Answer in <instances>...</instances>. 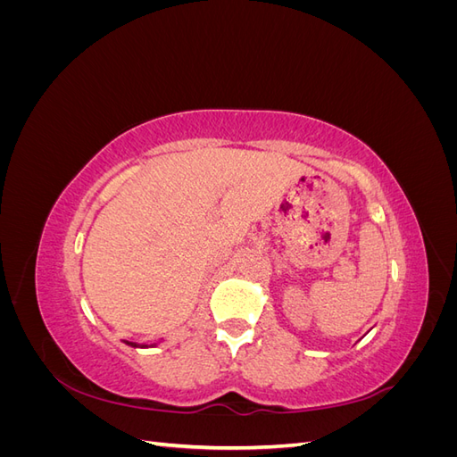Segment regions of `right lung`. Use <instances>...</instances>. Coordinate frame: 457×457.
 <instances>
[{
    "label": "right lung",
    "instance_id": "right-lung-1",
    "mask_svg": "<svg viewBox=\"0 0 457 457\" xmlns=\"http://www.w3.org/2000/svg\"><path fill=\"white\" fill-rule=\"evenodd\" d=\"M128 345H131V347H148V345H137V343H131V341H126Z\"/></svg>",
    "mask_w": 457,
    "mask_h": 457
}]
</instances>
